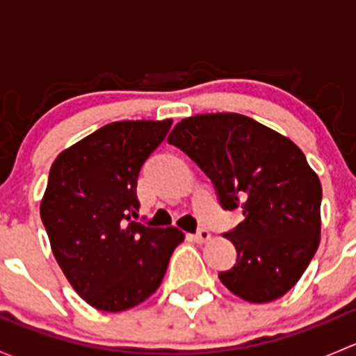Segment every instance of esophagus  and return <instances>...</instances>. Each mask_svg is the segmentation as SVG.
<instances>
[{"label":"esophagus","mask_w":356,"mask_h":356,"mask_svg":"<svg viewBox=\"0 0 356 356\" xmlns=\"http://www.w3.org/2000/svg\"><path fill=\"white\" fill-rule=\"evenodd\" d=\"M191 239H193V241H196V243H204V241H208V239H210V232H208L207 229H200L196 234L191 236Z\"/></svg>","instance_id":"esophagus-1"}]
</instances>
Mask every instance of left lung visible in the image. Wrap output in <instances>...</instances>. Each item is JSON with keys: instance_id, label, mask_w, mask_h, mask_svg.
I'll list each match as a JSON object with an SVG mask.
<instances>
[{"instance_id": "obj_1", "label": "left lung", "mask_w": 356, "mask_h": 356, "mask_svg": "<svg viewBox=\"0 0 356 356\" xmlns=\"http://www.w3.org/2000/svg\"><path fill=\"white\" fill-rule=\"evenodd\" d=\"M167 141L210 177L222 208H243L245 220L224 234L238 260L222 284L250 303L284 296L321 243L322 186L303 152L239 113L184 118Z\"/></svg>"}]
</instances>
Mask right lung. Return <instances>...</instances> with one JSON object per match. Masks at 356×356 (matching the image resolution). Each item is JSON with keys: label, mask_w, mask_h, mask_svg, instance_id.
<instances>
[{"label": "right lung", "mask_w": 356, "mask_h": 356, "mask_svg": "<svg viewBox=\"0 0 356 356\" xmlns=\"http://www.w3.org/2000/svg\"><path fill=\"white\" fill-rule=\"evenodd\" d=\"M170 125V118L111 122L60 153L49 170L41 220L53 254L75 293L102 312L148 300L184 241L177 227L134 220L139 170Z\"/></svg>", "instance_id": "right-lung-1"}]
</instances>
